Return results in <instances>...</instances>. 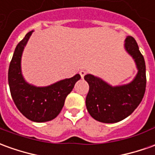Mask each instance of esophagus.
<instances>
[{"label":"esophagus","instance_id":"obj_1","mask_svg":"<svg viewBox=\"0 0 155 155\" xmlns=\"http://www.w3.org/2000/svg\"><path fill=\"white\" fill-rule=\"evenodd\" d=\"M86 73H87V72H86L85 70H81V71H80V74H81V78H84V76L86 74Z\"/></svg>","mask_w":155,"mask_h":155}]
</instances>
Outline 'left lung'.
I'll use <instances>...</instances> for the list:
<instances>
[{"label":"left lung","instance_id":"left-lung-1","mask_svg":"<svg viewBox=\"0 0 155 155\" xmlns=\"http://www.w3.org/2000/svg\"><path fill=\"white\" fill-rule=\"evenodd\" d=\"M125 49L134 58L138 74L129 84L111 86L92 74L85 75L89 84L85 105L90 115L96 121L114 123L131 115L143 100L146 88V67L143 56L138 49L136 40L127 36Z\"/></svg>","mask_w":155,"mask_h":155}]
</instances>
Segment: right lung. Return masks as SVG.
I'll return each mask as SVG.
<instances>
[{
    "label": "right lung",
    "instance_id": "right-lung-1",
    "mask_svg": "<svg viewBox=\"0 0 155 155\" xmlns=\"http://www.w3.org/2000/svg\"><path fill=\"white\" fill-rule=\"evenodd\" d=\"M32 32L27 33L15 48L9 65L8 84L14 103L21 114L32 122L44 123L59 115L66 96L81 79V75L77 74L45 87H36L27 83L21 74V58Z\"/></svg>",
    "mask_w": 155,
    "mask_h": 155
}]
</instances>
